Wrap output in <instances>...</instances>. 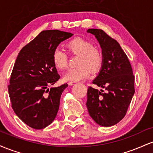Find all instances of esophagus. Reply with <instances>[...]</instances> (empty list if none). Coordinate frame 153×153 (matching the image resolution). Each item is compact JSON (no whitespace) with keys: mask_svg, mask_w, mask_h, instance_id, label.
<instances>
[{"mask_svg":"<svg viewBox=\"0 0 153 153\" xmlns=\"http://www.w3.org/2000/svg\"><path fill=\"white\" fill-rule=\"evenodd\" d=\"M76 81H70L69 82H68V85H74V84L76 83Z\"/></svg>","mask_w":153,"mask_h":153,"instance_id":"obj_1","label":"esophagus"}]
</instances>
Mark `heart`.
<instances>
[{"instance_id": "obj_1", "label": "heart", "mask_w": 153, "mask_h": 153, "mask_svg": "<svg viewBox=\"0 0 153 153\" xmlns=\"http://www.w3.org/2000/svg\"><path fill=\"white\" fill-rule=\"evenodd\" d=\"M68 52L78 55L77 68L70 69L65 73L63 79L65 81H78L88 78L92 73L101 68L103 62V54L99 49L94 47L92 42L81 37H75L66 44ZM52 61L59 70L65 69L68 66V54L59 48L54 50Z\"/></svg>"}]
</instances>
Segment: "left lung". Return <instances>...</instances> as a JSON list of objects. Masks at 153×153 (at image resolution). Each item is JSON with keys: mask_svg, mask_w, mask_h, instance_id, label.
<instances>
[{"mask_svg": "<svg viewBox=\"0 0 153 153\" xmlns=\"http://www.w3.org/2000/svg\"><path fill=\"white\" fill-rule=\"evenodd\" d=\"M87 32L95 35L102 49L101 69L93 83L106 92L89 87L86 106L98 124L111 127L127 114L134 94V76L127 54L117 41L101 29H89Z\"/></svg>", "mask_w": 153, "mask_h": 153, "instance_id": "obj_1", "label": "left lung"}]
</instances>
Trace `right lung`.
<instances>
[{
  "instance_id": "1",
  "label": "right lung",
  "mask_w": 153,
  "mask_h": 153,
  "mask_svg": "<svg viewBox=\"0 0 153 153\" xmlns=\"http://www.w3.org/2000/svg\"><path fill=\"white\" fill-rule=\"evenodd\" d=\"M73 35L57 29L42 31L23 47L16 59L8 85L11 106L33 129H44L55 119L60 96L68 85L48 88L59 79L52 54Z\"/></svg>"
}]
</instances>
